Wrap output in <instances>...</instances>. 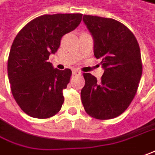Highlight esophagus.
<instances>
[{
  "instance_id": "34e87169",
  "label": "esophagus",
  "mask_w": 155,
  "mask_h": 155,
  "mask_svg": "<svg viewBox=\"0 0 155 155\" xmlns=\"http://www.w3.org/2000/svg\"><path fill=\"white\" fill-rule=\"evenodd\" d=\"M72 73H73V74H74V75H80V74H81V72L80 70H78V69H74L73 71H72Z\"/></svg>"
}]
</instances>
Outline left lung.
Wrapping results in <instances>:
<instances>
[{"label":"left lung","instance_id":"left-lung-1","mask_svg":"<svg viewBox=\"0 0 155 155\" xmlns=\"http://www.w3.org/2000/svg\"><path fill=\"white\" fill-rule=\"evenodd\" d=\"M83 22L94 41V56L101 59V80L84 73L81 102L86 112L97 120L120 115L135 97L143 73L140 47L133 33L113 18L84 15Z\"/></svg>","mask_w":155,"mask_h":155}]
</instances>
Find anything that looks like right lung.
I'll use <instances>...</instances> for the list:
<instances>
[{"instance_id": "right-lung-1", "label": "right lung", "mask_w": 155, "mask_h": 155, "mask_svg": "<svg viewBox=\"0 0 155 155\" xmlns=\"http://www.w3.org/2000/svg\"><path fill=\"white\" fill-rule=\"evenodd\" d=\"M81 13L42 15L31 20L12 42L7 74L14 99L28 115L50 118L64 104L63 91L72 71L54 69L48 62L60 46L61 39L81 24Z\"/></svg>"}]
</instances>
